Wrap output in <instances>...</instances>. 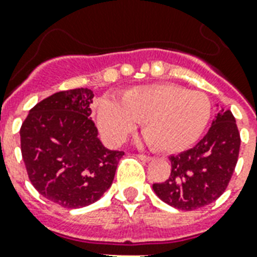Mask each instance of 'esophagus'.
<instances>
[{
  "mask_svg": "<svg viewBox=\"0 0 257 257\" xmlns=\"http://www.w3.org/2000/svg\"><path fill=\"white\" fill-rule=\"evenodd\" d=\"M139 157H140L141 160H144V161H151V160H152V157H151V156H145V155H139Z\"/></svg>",
  "mask_w": 257,
  "mask_h": 257,
  "instance_id": "esophagus-1",
  "label": "esophagus"
}]
</instances>
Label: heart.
<instances>
[{"mask_svg": "<svg viewBox=\"0 0 257 257\" xmlns=\"http://www.w3.org/2000/svg\"><path fill=\"white\" fill-rule=\"evenodd\" d=\"M211 110L204 93L163 82L126 89L120 102L102 97L97 102L96 120L109 144L122 143L141 121L143 135L153 149L175 153L195 144Z\"/></svg>", "mask_w": 257, "mask_h": 257, "instance_id": "heart-1", "label": "heart"}]
</instances>
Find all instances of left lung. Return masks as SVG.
I'll return each instance as SVG.
<instances>
[{"mask_svg":"<svg viewBox=\"0 0 257 257\" xmlns=\"http://www.w3.org/2000/svg\"><path fill=\"white\" fill-rule=\"evenodd\" d=\"M240 151V133L231 110L220 109L208 133L185 152L171 156L172 171L153 191L164 203L193 211L213 203L227 189Z\"/></svg>","mask_w":257,"mask_h":257,"instance_id":"obj_1","label":"left lung"}]
</instances>
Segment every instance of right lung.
I'll list each match as a JSON object with an SVG mask.
<instances>
[{
	"instance_id": "add662e5",
	"label": "right lung",
	"mask_w": 257,
	"mask_h": 257,
	"mask_svg": "<svg viewBox=\"0 0 257 257\" xmlns=\"http://www.w3.org/2000/svg\"><path fill=\"white\" fill-rule=\"evenodd\" d=\"M93 92L62 90L29 110L20 129L22 160L40 195L64 208L86 207L108 191L124 152L109 151L90 118Z\"/></svg>"
}]
</instances>
